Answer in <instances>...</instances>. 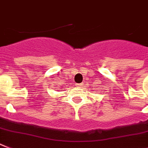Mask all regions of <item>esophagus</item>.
I'll return each instance as SVG.
<instances>
[{"instance_id": "obj_1", "label": "esophagus", "mask_w": 148, "mask_h": 148, "mask_svg": "<svg viewBox=\"0 0 148 148\" xmlns=\"http://www.w3.org/2000/svg\"><path fill=\"white\" fill-rule=\"evenodd\" d=\"M76 86H77V87H80V86H82V84H77Z\"/></svg>"}]
</instances>
